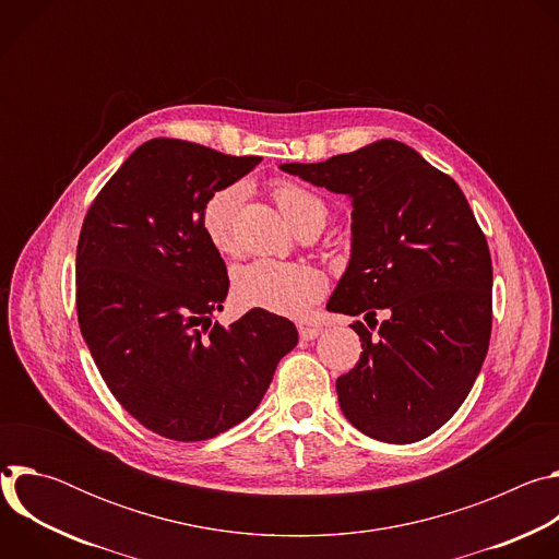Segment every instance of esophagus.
Returning <instances> with one entry per match:
<instances>
[{"mask_svg":"<svg viewBox=\"0 0 559 559\" xmlns=\"http://www.w3.org/2000/svg\"><path fill=\"white\" fill-rule=\"evenodd\" d=\"M318 334H321V328H309V325H298V336L302 341H313Z\"/></svg>","mask_w":559,"mask_h":559,"instance_id":"34e87169","label":"esophagus"}]
</instances>
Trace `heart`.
Masks as SVG:
<instances>
[{
  "mask_svg": "<svg viewBox=\"0 0 559 559\" xmlns=\"http://www.w3.org/2000/svg\"><path fill=\"white\" fill-rule=\"evenodd\" d=\"M246 190L231 183L216 190L203 205L201 227L210 246L223 254L236 250V216ZM274 199L285 218L298 227L313 214L325 216V203L296 183H278ZM328 292V276L309 263H283L261 259L238 267L231 283L236 302L248 309H263L276 316L298 318Z\"/></svg>",
  "mask_w": 559,
  "mask_h": 559,
  "instance_id": "heart-1",
  "label": "heart"
}]
</instances>
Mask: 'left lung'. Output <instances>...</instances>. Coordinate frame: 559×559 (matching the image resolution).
Wrapping results in <instances>:
<instances>
[{
  "instance_id": "obj_1",
  "label": "left lung",
  "mask_w": 559,
  "mask_h": 559,
  "mask_svg": "<svg viewBox=\"0 0 559 559\" xmlns=\"http://www.w3.org/2000/svg\"><path fill=\"white\" fill-rule=\"evenodd\" d=\"M281 170L352 199V259L328 309L365 313L369 328L352 325L360 360L336 380L345 418L380 442L431 436L464 403L491 338V254L462 190L393 139Z\"/></svg>"
}]
</instances>
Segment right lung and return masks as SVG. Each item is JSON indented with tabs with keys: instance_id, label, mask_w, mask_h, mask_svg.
Instances as JSON below:
<instances>
[{
	"instance_id": "right-lung-1",
	"label": "right lung",
	"mask_w": 559,
	"mask_h": 559,
	"mask_svg": "<svg viewBox=\"0 0 559 559\" xmlns=\"http://www.w3.org/2000/svg\"><path fill=\"white\" fill-rule=\"evenodd\" d=\"M259 164L150 139L102 188L79 234L82 336L119 405L164 438L199 442L243 423L298 343L292 321L263 309L212 323L229 278L203 234V205Z\"/></svg>"
}]
</instances>
